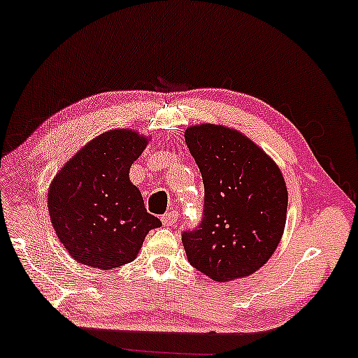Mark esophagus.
I'll use <instances>...</instances> for the list:
<instances>
[{
  "label": "esophagus",
  "instance_id": "obj_1",
  "mask_svg": "<svg viewBox=\"0 0 358 358\" xmlns=\"http://www.w3.org/2000/svg\"><path fill=\"white\" fill-rule=\"evenodd\" d=\"M178 217H179L178 213L169 211V213L164 214V216H162V222H163L164 227H173V225L178 222Z\"/></svg>",
  "mask_w": 358,
  "mask_h": 358
}]
</instances>
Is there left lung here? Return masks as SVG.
<instances>
[{"instance_id": "8db88e82", "label": "left lung", "mask_w": 358, "mask_h": 358, "mask_svg": "<svg viewBox=\"0 0 358 358\" xmlns=\"http://www.w3.org/2000/svg\"><path fill=\"white\" fill-rule=\"evenodd\" d=\"M200 168L205 210L182 234L187 259L214 282L250 277L277 250L287 224L288 189L278 164L250 137L224 124L185 129Z\"/></svg>"}]
</instances>
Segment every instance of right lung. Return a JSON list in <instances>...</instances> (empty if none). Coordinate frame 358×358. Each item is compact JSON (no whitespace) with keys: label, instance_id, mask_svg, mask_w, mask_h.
I'll use <instances>...</instances> for the list:
<instances>
[{"label":"right lung","instance_id":"right-lung-1","mask_svg":"<svg viewBox=\"0 0 358 358\" xmlns=\"http://www.w3.org/2000/svg\"><path fill=\"white\" fill-rule=\"evenodd\" d=\"M150 137L110 129L81 147L54 176L48 211L57 238L76 262L108 271L134 259L148 230L160 219L148 214L129 180V169Z\"/></svg>","mask_w":358,"mask_h":358}]
</instances>
